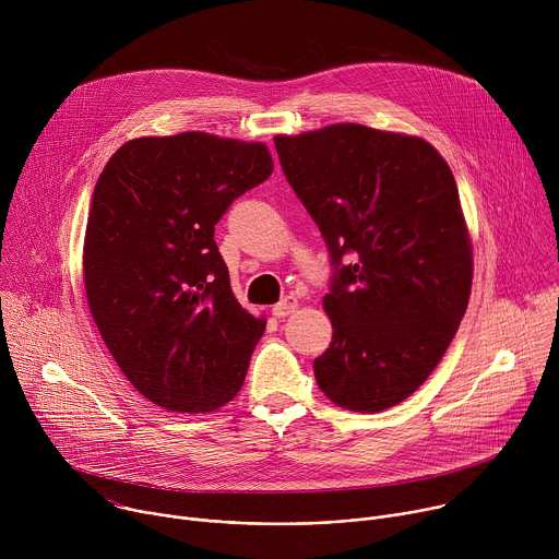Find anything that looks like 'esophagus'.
Here are the masks:
<instances>
[{
    "label": "esophagus",
    "instance_id": "34e87169",
    "mask_svg": "<svg viewBox=\"0 0 559 559\" xmlns=\"http://www.w3.org/2000/svg\"><path fill=\"white\" fill-rule=\"evenodd\" d=\"M296 309H298V302H296L294 298H285V300H281V302H276V305L272 307V313H274L276 318H285V316L294 313Z\"/></svg>",
    "mask_w": 559,
    "mask_h": 559
}]
</instances>
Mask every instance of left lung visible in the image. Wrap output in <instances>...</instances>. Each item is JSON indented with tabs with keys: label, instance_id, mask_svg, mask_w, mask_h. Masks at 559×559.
<instances>
[{
	"label": "left lung",
	"instance_id": "1",
	"mask_svg": "<svg viewBox=\"0 0 559 559\" xmlns=\"http://www.w3.org/2000/svg\"><path fill=\"white\" fill-rule=\"evenodd\" d=\"M274 145L336 265L316 382L343 409L384 412L431 376L468 305L473 248L453 173L429 141L360 123Z\"/></svg>",
	"mask_w": 559,
	"mask_h": 559
}]
</instances>
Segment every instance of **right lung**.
Instances as JSON below:
<instances>
[{
  "instance_id": "add662e5",
  "label": "right lung",
  "mask_w": 559,
  "mask_h": 559,
  "mask_svg": "<svg viewBox=\"0 0 559 559\" xmlns=\"http://www.w3.org/2000/svg\"><path fill=\"white\" fill-rule=\"evenodd\" d=\"M272 170L261 141L181 132L126 141L99 175L82 257L86 298L119 369L150 403L207 414L243 386L265 318L231 294L214 225Z\"/></svg>"
}]
</instances>
